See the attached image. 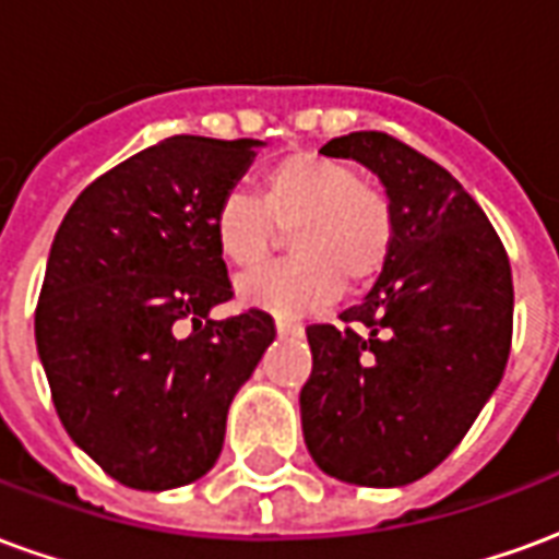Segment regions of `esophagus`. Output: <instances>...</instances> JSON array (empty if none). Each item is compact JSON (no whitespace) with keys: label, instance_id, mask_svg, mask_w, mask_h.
I'll list each match as a JSON object with an SVG mask.
<instances>
[{"label":"esophagus","instance_id":"esophagus-1","mask_svg":"<svg viewBox=\"0 0 559 559\" xmlns=\"http://www.w3.org/2000/svg\"><path fill=\"white\" fill-rule=\"evenodd\" d=\"M275 329H278V335H299L302 332V326L296 320H287V317H275Z\"/></svg>","mask_w":559,"mask_h":559}]
</instances>
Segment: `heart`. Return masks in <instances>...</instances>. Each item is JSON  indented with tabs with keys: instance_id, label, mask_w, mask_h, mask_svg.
<instances>
[{
	"instance_id": "obj_1",
	"label": "heart",
	"mask_w": 559,
	"mask_h": 559,
	"mask_svg": "<svg viewBox=\"0 0 559 559\" xmlns=\"http://www.w3.org/2000/svg\"><path fill=\"white\" fill-rule=\"evenodd\" d=\"M278 230H290L293 260L239 281V299L278 314H299L380 278L395 248V203L383 185L359 179L341 158L311 148L272 160L257 197L230 191L212 212L221 257L236 269L266 263Z\"/></svg>"
}]
</instances>
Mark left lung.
Instances as JSON below:
<instances>
[{
	"instance_id": "8db88e82",
	"label": "left lung",
	"mask_w": 559,
	"mask_h": 559,
	"mask_svg": "<svg viewBox=\"0 0 559 559\" xmlns=\"http://www.w3.org/2000/svg\"><path fill=\"white\" fill-rule=\"evenodd\" d=\"M356 158L395 203V248L341 323H311L302 386L308 452L329 476L392 488L449 457L503 377L512 266L481 206L452 173L383 131L320 148Z\"/></svg>"
}]
</instances>
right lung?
Listing matches in <instances>:
<instances>
[{"instance_id": "1", "label": "right lung", "mask_w": 559, "mask_h": 559, "mask_svg": "<svg viewBox=\"0 0 559 559\" xmlns=\"http://www.w3.org/2000/svg\"><path fill=\"white\" fill-rule=\"evenodd\" d=\"M257 140L176 134L102 173L56 230L35 341L68 437L138 491L200 479L221 455L233 395L275 338L233 299L212 212Z\"/></svg>"}]
</instances>
